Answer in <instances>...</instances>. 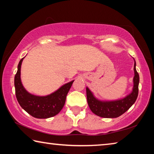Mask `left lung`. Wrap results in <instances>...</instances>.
Instances as JSON below:
<instances>
[{
	"label": "left lung",
	"instance_id": "8db88e82",
	"mask_svg": "<svg viewBox=\"0 0 154 154\" xmlns=\"http://www.w3.org/2000/svg\"><path fill=\"white\" fill-rule=\"evenodd\" d=\"M134 76L133 89L132 92L119 100L101 101L94 97L88 88H86V95L90 110L96 116L105 118H116L122 116L131 107L136 101L139 93V75L136 70V62L134 64Z\"/></svg>",
	"mask_w": 154,
	"mask_h": 154
}]
</instances>
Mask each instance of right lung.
<instances>
[{
	"mask_svg": "<svg viewBox=\"0 0 154 154\" xmlns=\"http://www.w3.org/2000/svg\"><path fill=\"white\" fill-rule=\"evenodd\" d=\"M23 58L17 66L14 79L15 95L20 105L34 118L46 119L55 116L62 110L66 101V95L74 80L62 85L56 92L45 96L31 94L23 86L20 78L21 65Z\"/></svg>",
	"mask_w": 154,
	"mask_h": 154,
	"instance_id": "obj_1",
	"label": "right lung"
}]
</instances>
